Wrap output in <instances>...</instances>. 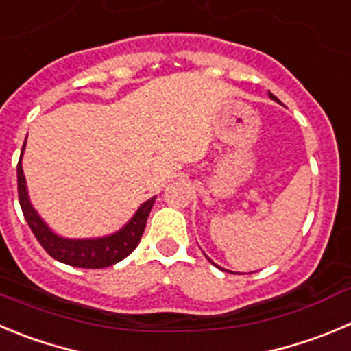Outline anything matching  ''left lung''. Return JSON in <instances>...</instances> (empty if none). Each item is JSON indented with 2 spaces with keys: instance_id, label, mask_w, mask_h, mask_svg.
<instances>
[{
  "instance_id": "8db88e82",
  "label": "left lung",
  "mask_w": 351,
  "mask_h": 351,
  "mask_svg": "<svg viewBox=\"0 0 351 351\" xmlns=\"http://www.w3.org/2000/svg\"><path fill=\"white\" fill-rule=\"evenodd\" d=\"M268 95H270V98H271V100H275V101H279V98L275 97V95H271V93H270V91H268ZM208 260H209V258H208ZM209 261H211V260H209ZM211 263H213V261H211ZM221 270H223V268H221Z\"/></svg>"
}]
</instances>
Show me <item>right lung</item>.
Masks as SVG:
<instances>
[{
	"instance_id": "obj_1",
	"label": "right lung",
	"mask_w": 351,
	"mask_h": 351,
	"mask_svg": "<svg viewBox=\"0 0 351 351\" xmlns=\"http://www.w3.org/2000/svg\"><path fill=\"white\" fill-rule=\"evenodd\" d=\"M24 149L25 142L22 145V154H24ZM22 154L17 165L19 202H21L22 213H24V218L27 220L32 234L36 235L38 242L43 245V250L47 251L51 258L77 268H106L124 260L128 254L133 253V250L138 245L140 239H142L143 230H145L147 218H149V213L152 209L156 197L143 202L138 211L135 213V216L119 232L109 235V237L81 239V241L62 239L45 225V221L39 218L38 213L32 209L31 202H29L27 186H25L24 171H22Z\"/></svg>"
}]
</instances>
